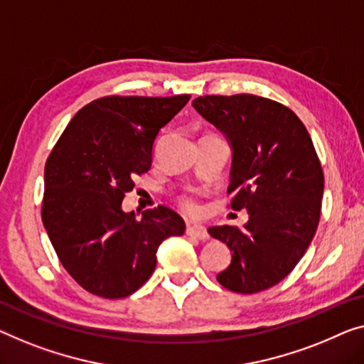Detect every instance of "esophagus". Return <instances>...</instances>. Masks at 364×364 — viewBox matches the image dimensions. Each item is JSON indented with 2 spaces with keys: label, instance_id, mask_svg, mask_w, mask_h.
Returning a JSON list of instances; mask_svg holds the SVG:
<instances>
[{
  "label": "esophagus",
  "instance_id": "34e87169",
  "mask_svg": "<svg viewBox=\"0 0 364 364\" xmlns=\"http://www.w3.org/2000/svg\"><path fill=\"white\" fill-rule=\"evenodd\" d=\"M186 235L193 238H199V240H208L209 234L203 225H188L186 227Z\"/></svg>",
  "mask_w": 364,
  "mask_h": 364
}]
</instances>
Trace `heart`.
<instances>
[{
  "mask_svg": "<svg viewBox=\"0 0 364 364\" xmlns=\"http://www.w3.org/2000/svg\"><path fill=\"white\" fill-rule=\"evenodd\" d=\"M180 204L184 210H188V213H196L198 210V200L194 199L191 194H183L180 198Z\"/></svg>",
  "mask_w": 364,
  "mask_h": 364,
  "instance_id": "heart-1",
  "label": "heart"
}]
</instances>
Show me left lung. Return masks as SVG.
Here are the masks:
<instances>
[{"label": "left lung", "mask_w": 364, "mask_h": 364, "mask_svg": "<svg viewBox=\"0 0 364 364\" xmlns=\"http://www.w3.org/2000/svg\"><path fill=\"white\" fill-rule=\"evenodd\" d=\"M193 106L229 137V208L250 217L243 229L208 230L232 252L217 281L238 294L269 289L299 263L321 220L323 170L311 135L294 111L263 96L204 95Z\"/></svg>", "instance_id": "1"}]
</instances>
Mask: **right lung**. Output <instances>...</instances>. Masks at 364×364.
Instances as JSON below:
<instances>
[{
	"mask_svg": "<svg viewBox=\"0 0 364 364\" xmlns=\"http://www.w3.org/2000/svg\"><path fill=\"white\" fill-rule=\"evenodd\" d=\"M189 95L102 96L75 114L43 170L42 222L62 267L91 294L122 299L145 284L168 237L184 220L160 204L137 219L122 210L134 178L151 166L160 129Z\"/></svg>",
	"mask_w": 364,
	"mask_h": 364,
	"instance_id": "add662e5",
	"label": "right lung"
}]
</instances>
